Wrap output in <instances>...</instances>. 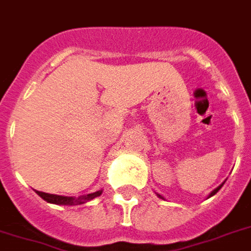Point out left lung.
<instances>
[{"label":"left lung","instance_id":"8db88e82","mask_svg":"<svg viewBox=\"0 0 251 251\" xmlns=\"http://www.w3.org/2000/svg\"><path fill=\"white\" fill-rule=\"evenodd\" d=\"M221 187H223V184L220 185V187H217V188H216L215 191H213V192H212V194L209 195V196H213V195H216V194H217V192H219V191H220V188H221Z\"/></svg>","mask_w":251,"mask_h":251}]
</instances>
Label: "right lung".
I'll list each match as a JSON object with an SVG mask.
<instances>
[{
    "instance_id": "add662e5",
    "label": "right lung",
    "mask_w": 251,
    "mask_h": 251,
    "mask_svg": "<svg viewBox=\"0 0 251 251\" xmlns=\"http://www.w3.org/2000/svg\"><path fill=\"white\" fill-rule=\"evenodd\" d=\"M36 194L39 195L43 200L47 202H52V204H57V205H77V204H83V202L92 200V199L100 196L101 191H97L95 194H89L87 196L80 199H74V198H67V196H59V195H51L46 194V192H41V191H36Z\"/></svg>"
}]
</instances>
